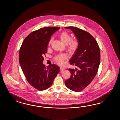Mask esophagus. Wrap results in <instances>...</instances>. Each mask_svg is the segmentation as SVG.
<instances>
[{"mask_svg": "<svg viewBox=\"0 0 120 120\" xmlns=\"http://www.w3.org/2000/svg\"><path fill=\"white\" fill-rule=\"evenodd\" d=\"M60 71H64V68H63L60 67Z\"/></svg>", "mask_w": 120, "mask_h": 120, "instance_id": "1", "label": "esophagus"}]
</instances>
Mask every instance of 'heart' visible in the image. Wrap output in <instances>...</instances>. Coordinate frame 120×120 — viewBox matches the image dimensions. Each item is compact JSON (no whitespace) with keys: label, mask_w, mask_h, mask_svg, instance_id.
<instances>
[{"label":"heart","mask_w":120,"mask_h":120,"mask_svg":"<svg viewBox=\"0 0 120 120\" xmlns=\"http://www.w3.org/2000/svg\"><path fill=\"white\" fill-rule=\"evenodd\" d=\"M60 37L62 42L64 44L67 45L68 50L70 53H73L75 52L79 48V42L77 40H71L72 38L70 34L67 32L64 31L62 32L60 35ZM53 40L52 38L49 41V45L51 44ZM67 58V57L64 54H60L55 57V60L56 62L59 65H62L64 61Z\"/></svg>","instance_id":"1"}]
</instances>
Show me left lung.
<instances>
[{"label":"left lung","instance_id":"obj_1","mask_svg":"<svg viewBox=\"0 0 120 120\" xmlns=\"http://www.w3.org/2000/svg\"><path fill=\"white\" fill-rule=\"evenodd\" d=\"M75 34L79 48L70 60L78 69H69L71 77L65 81L66 86L75 92H81L92 82L100 64V50L95 39L86 31L74 27H67Z\"/></svg>","mask_w":120,"mask_h":120}]
</instances>
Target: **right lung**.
Instances as JSON below:
<instances>
[{
  "mask_svg": "<svg viewBox=\"0 0 120 120\" xmlns=\"http://www.w3.org/2000/svg\"><path fill=\"white\" fill-rule=\"evenodd\" d=\"M60 28L45 27L33 31L24 39L20 49L19 61L23 73L31 86L39 91L49 88L60 72L57 65L46 68L42 63L52 35Z\"/></svg>",
  "mask_w": 120,
  "mask_h": 120,
  "instance_id": "1",
  "label": "right lung"
}]
</instances>
